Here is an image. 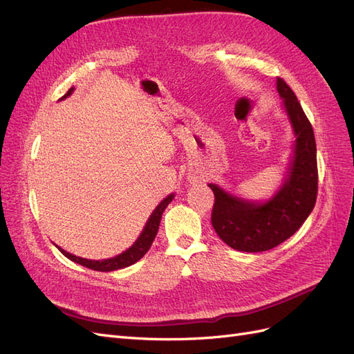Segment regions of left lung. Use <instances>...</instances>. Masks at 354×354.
Here are the masks:
<instances>
[{
	"label": "left lung",
	"mask_w": 354,
	"mask_h": 354,
	"mask_svg": "<svg viewBox=\"0 0 354 354\" xmlns=\"http://www.w3.org/2000/svg\"><path fill=\"white\" fill-rule=\"evenodd\" d=\"M277 91L297 136L294 162L282 189L266 203H251L229 195L216 185L211 223L220 239L233 250L245 252L269 251L303 226L317 198V159L313 127L297 95L277 77Z\"/></svg>",
	"instance_id": "1"
}]
</instances>
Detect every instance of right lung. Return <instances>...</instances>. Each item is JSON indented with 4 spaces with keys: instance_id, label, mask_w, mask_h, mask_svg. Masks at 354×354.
<instances>
[{
    "instance_id": "right-lung-1",
    "label": "right lung",
    "mask_w": 354,
    "mask_h": 354,
    "mask_svg": "<svg viewBox=\"0 0 354 354\" xmlns=\"http://www.w3.org/2000/svg\"><path fill=\"white\" fill-rule=\"evenodd\" d=\"M73 91V88H69L68 93L63 95L62 99L68 97V95ZM174 199V195H169L167 196L162 202L159 203V205L156 207V209L152 212L151 218L147 220L146 223V227L143 229L140 238H138L136 241V243L131 246L130 250H127L125 252L120 254L113 257V259H109V260H102V261H94V260H87V259H81V257H77V255H72L66 251H63L62 248H57L60 250V252L68 257L69 260L78 263L81 266H85L88 267V269L91 270H97V272H112V270H118V269H124V267H128L131 266L134 263H137L138 260L142 259V257L149 251V248L152 246V242L155 241V236L158 233V229H159V223H160V217H162V214L165 211V208L168 207V203Z\"/></svg>"
}]
</instances>
